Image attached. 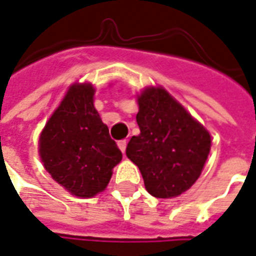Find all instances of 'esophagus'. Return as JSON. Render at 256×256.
Segmentation results:
<instances>
[{
    "mask_svg": "<svg viewBox=\"0 0 256 256\" xmlns=\"http://www.w3.org/2000/svg\"><path fill=\"white\" fill-rule=\"evenodd\" d=\"M118 146H119V148L120 151L124 154V151H126V146H128V140H119L118 142Z\"/></svg>",
    "mask_w": 256,
    "mask_h": 256,
    "instance_id": "esophagus-1",
    "label": "esophagus"
}]
</instances>
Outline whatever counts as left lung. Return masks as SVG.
<instances>
[{"mask_svg": "<svg viewBox=\"0 0 256 256\" xmlns=\"http://www.w3.org/2000/svg\"><path fill=\"white\" fill-rule=\"evenodd\" d=\"M137 102L140 134L130 138L126 156L138 166L148 194L160 199L179 196L200 176L210 134L161 86L146 88Z\"/></svg>", "mask_w": 256, "mask_h": 256, "instance_id": "left-lung-1", "label": "left lung"}]
</instances>
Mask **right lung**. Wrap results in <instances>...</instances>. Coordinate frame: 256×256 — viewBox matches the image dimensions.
<instances>
[{
	"mask_svg": "<svg viewBox=\"0 0 256 256\" xmlns=\"http://www.w3.org/2000/svg\"><path fill=\"white\" fill-rule=\"evenodd\" d=\"M92 84L70 86L39 138V154L57 184L78 198L105 190L122 151L94 106Z\"/></svg>",
	"mask_w": 256,
	"mask_h": 256,
	"instance_id": "add662e5",
	"label": "right lung"
}]
</instances>
